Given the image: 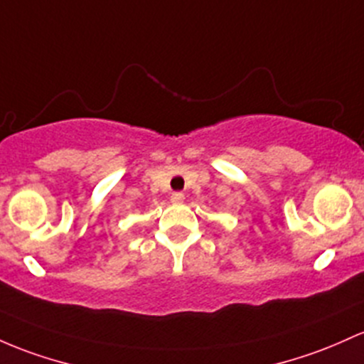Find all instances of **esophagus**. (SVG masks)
I'll list each match as a JSON object with an SVG mask.
<instances>
[{"mask_svg":"<svg viewBox=\"0 0 364 364\" xmlns=\"http://www.w3.org/2000/svg\"><path fill=\"white\" fill-rule=\"evenodd\" d=\"M183 200H185V195L179 193V191H176V193L171 195V202L173 203H183Z\"/></svg>","mask_w":364,"mask_h":364,"instance_id":"obj_1","label":"esophagus"}]
</instances>
